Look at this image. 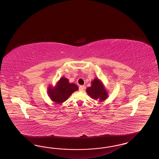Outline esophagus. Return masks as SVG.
I'll use <instances>...</instances> for the list:
<instances>
[{
    "instance_id": "34e87169",
    "label": "esophagus",
    "mask_w": 159,
    "mask_h": 159,
    "mask_svg": "<svg viewBox=\"0 0 159 159\" xmlns=\"http://www.w3.org/2000/svg\"><path fill=\"white\" fill-rule=\"evenodd\" d=\"M84 88H85L84 86H82H82H79V91H83V89H84Z\"/></svg>"
}]
</instances>
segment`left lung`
I'll return each instance as SVG.
<instances>
[{
	"label": "left lung",
	"instance_id": "8db88e82",
	"mask_svg": "<svg viewBox=\"0 0 159 159\" xmlns=\"http://www.w3.org/2000/svg\"><path fill=\"white\" fill-rule=\"evenodd\" d=\"M86 92L92 98L99 99L101 101L105 100L108 97L105 88L101 82L97 78L92 82L91 87L87 88Z\"/></svg>",
	"mask_w": 159,
	"mask_h": 159
}]
</instances>
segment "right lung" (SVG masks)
<instances>
[{"instance_id": "obj_1", "label": "right lung", "mask_w": 159, "mask_h": 159, "mask_svg": "<svg viewBox=\"0 0 159 159\" xmlns=\"http://www.w3.org/2000/svg\"><path fill=\"white\" fill-rule=\"evenodd\" d=\"M77 86L74 83H70L68 80L62 77L55 88H49L48 92L51 99L57 103H62L66 101L75 92L78 90Z\"/></svg>"}]
</instances>
